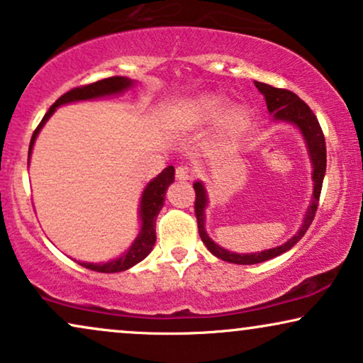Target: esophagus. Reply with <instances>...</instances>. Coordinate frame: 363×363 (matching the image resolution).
Instances as JSON below:
<instances>
[{
	"label": "esophagus",
	"instance_id": "1",
	"mask_svg": "<svg viewBox=\"0 0 363 363\" xmlns=\"http://www.w3.org/2000/svg\"><path fill=\"white\" fill-rule=\"evenodd\" d=\"M175 177L178 180H191V170L185 164H182V167H178L175 170Z\"/></svg>",
	"mask_w": 363,
	"mask_h": 363
}]
</instances>
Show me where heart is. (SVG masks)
Instances as JSON below:
<instances>
[{"instance_id": "heart-1", "label": "heart", "mask_w": 363, "mask_h": 363, "mask_svg": "<svg viewBox=\"0 0 363 363\" xmlns=\"http://www.w3.org/2000/svg\"><path fill=\"white\" fill-rule=\"evenodd\" d=\"M220 105H222V98L220 96H205L195 103V110L203 113V115H211V113H215L216 110H218ZM247 118H248L247 108L237 106L228 113L227 121H228V125H232V126H240L247 121Z\"/></svg>"}]
</instances>
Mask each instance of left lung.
Here are the masks:
<instances>
[{
	"mask_svg": "<svg viewBox=\"0 0 363 363\" xmlns=\"http://www.w3.org/2000/svg\"><path fill=\"white\" fill-rule=\"evenodd\" d=\"M255 86L258 91L265 96L267 108L268 111L272 113L275 121H286V123L295 125L296 128L302 131L305 145L308 148V157L312 160V180H313V199L312 203H310L307 213H305L303 223L300 227L298 232H296L294 237H291L289 242L277 248H270V250H263L260 253H233L225 250V248L218 247L213 240L208 237V233L205 232V208L206 203H208V196H206V190L201 182L193 183V188H195V215H196V223H199V233L201 242L206 245V248L213 253L215 257L222 258L223 262L237 263V265H253V263H262L265 260H270V258H275L281 255V253L289 252L294 245L298 242L300 238L303 237L305 232H307L310 225H312L315 218V211L318 208V199L320 191H322V183L323 177H325V168H327V147H325V136H323V131L320 128V123L317 116L313 115V111L310 110V106L303 100H300L298 96L295 95L294 91H289V89L284 88H274L270 84L255 82Z\"/></svg>",
	"mask_w": 363,
	"mask_h": 363,
	"instance_id": "obj_1",
	"label": "left lung"
}]
</instances>
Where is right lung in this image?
<instances>
[{
	"instance_id": "add662e5",
	"label": "right lung",
	"mask_w": 363,
	"mask_h": 363,
	"mask_svg": "<svg viewBox=\"0 0 363 363\" xmlns=\"http://www.w3.org/2000/svg\"><path fill=\"white\" fill-rule=\"evenodd\" d=\"M131 84H133V79H128L125 77H111L100 79V82L84 84V86H78L69 89V91L61 95L58 100H56L43 120L40 121L35 133L31 136L30 141V150H28V155H31L33 145H35V140L40 130L43 128V125L48 121V118L53 115L55 110L61 105H67V103L73 101H82V100H93V98H101V96H110V95H118V93H123L125 89H128ZM173 180H175V168L168 167L160 173L157 178H153L152 182L148 183L147 188L143 190V195H141L140 201V220H141V228L140 233L133 245L128 248V252L123 253L116 260L106 262V263H84L79 262V265L84 268H89L93 272H101V274H116V272L128 270L136 263L143 260L145 257L152 252L155 242H157V233H155V227H157V216L162 210L163 201H164V193H167V188L172 185Z\"/></svg>"
}]
</instances>
